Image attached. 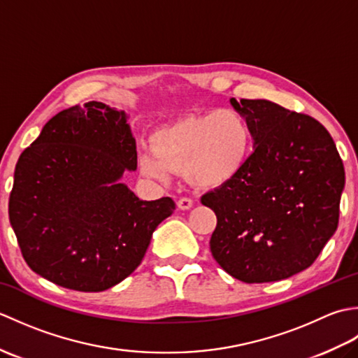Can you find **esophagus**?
I'll return each mask as SVG.
<instances>
[{"mask_svg":"<svg viewBox=\"0 0 358 358\" xmlns=\"http://www.w3.org/2000/svg\"><path fill=\"white\" fill-rule=\"evenodd\" d=\"M192 204H194V201H192L191 199H187V196H183V199H180V200L177 201V206H178V209H181V210L191 209Z\"/></svg>","mask_w":358,"mask_h":358,"instance_id":"1","label":"esophagus"}]
</instances>
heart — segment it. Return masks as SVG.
Wrapping results in <instances>:
<instances>
[{"label":"heart","mask_w":358,"mask_h":358,"mask_svg":"<svg viewBox=\"0 0 358 358\" xmlns=\"http://www.w3.org/2000/svg\"><path fill=\"white\" fill-rule=\"evenodd\" d=\"M150 146L152 152L138 157L144 177L167 183L172 173H185L194 186L212 189L229 183L246 166L254 134L240 110L224 108L159 127Z\"/></svg>","instance_id":"b5f03b06"}]
</instances>
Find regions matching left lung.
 <instances>
[{
    "mask_svg": "<svg viewBox=\"0 0 358 358\" xmlns=\"http://www.w3.org/2000/svg\"><path fill=\"white\" fill-rule=\"evenodd\" d=\"M254 152L229 183L201 196L217 215L215 262L245 283L278 281L315 262L338 224L345 167L324 126L268 100L231 98Z\"/></svg>",
    "mask_w": 358,
    "mask_h": 358,
    "instance_id": "1",
    "label": "left lung"
}]
</instances>
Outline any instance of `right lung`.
Listing matches in <instances>:
<instances>
[{
	"instance_id": "right-lung-1",
	"label": "right lung",
	"mask_w": 358,
	"mask_h": 358,
	"mask_svg": "<svg viewBox=\"0 0 358 358\" xmlns=\"http://www.w3.org/2000/svg\"><path fill=\"white\" fill-rule=\"evenodd\" d=\"M136 146L123 110L98 101L50 118L20 155L9 220L29 268L58 286L101 292L138 268L171 196L143 201L124 183Z\"/></svg>"
}]
</instances>
